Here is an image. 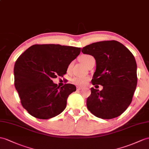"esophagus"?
<instances>
[{"label":"esophagus","mask_w":149,"mask_h":149,"mask_svg":"<svg viewBox=\"0 0 149 149\" xmlns=\"http://www.w3.org/2000/svg\"><path fill=\"white\" fill-rule=\"evenodd\" d=\"M77 90H80L82 89V87H81V86H77Z\"/></svg>","instance_id":"34e87169"}]
</instances>
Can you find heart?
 <instances>
[{
  "label": "heart",
  "mask_w": 149,
  "mask_h": 149,
  "mask_svg": "<svg viewBox=\"0 0 149 149\" xmlns=\"http://www.w3.org/2000/svg\"><path fill=\"white\" fill-rule=\"evenodd\" d=\"M93 59V57L90 56L88 55V54H85V55H83L80 57V61L81 62L85 65L86 66L87 64H88L90 62V61ZM71 68V64L69 66L68 69H70ZM89 78L88 77H74L71 79V81L72 83H74L76 85H78V86H83L86 85L87 82H88Z\"/></svg>",
  "instance_id": "obj_1"
}]
</instances>
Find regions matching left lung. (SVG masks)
I'll list each match as a JSON object with an SVG mask.
<instances>
[{
  "mask_svg": "<svg viewBox=\"0 0 149 149\" xmlns=\"http://www.w3.org/2000/svg\"><path fill=\"white\" fill-rule=\"evenodd\" d=\"M83 54L92 56L96 70L92 83L91 95L86 106L96 117L110 119L124 112L132 101L137 85L136 63L132 53L116 40L93 43L81 49Z\"/></svg>",
  "mask_w": 149,
  "mask_h": 149,
  "instance_id": "8db88e82",
  "label": "left lung"
}]
</instances>
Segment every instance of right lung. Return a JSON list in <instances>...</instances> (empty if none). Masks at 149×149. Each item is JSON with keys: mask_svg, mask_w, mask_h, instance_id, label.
I'll use <instances>...</instances> for the list:
<instances>
[{"mask_svg": "<svg viewBox=\"0 0 149 149\" xmlns=\"http://www.w3.org/2000/svg\"><path fill=\"white\" fill-rule=\"evenodd\" d=\"M81 52L79 47L56 44L33 45L18 57L14 68V86L21 103L36 118L47 119L61 114L74 85L61 87L52 79L66 73Z\"/></svg>", "mask_w": 149, "mask_h": 149, "instance_id": "1", "label": "right lung"}]
</instances>
